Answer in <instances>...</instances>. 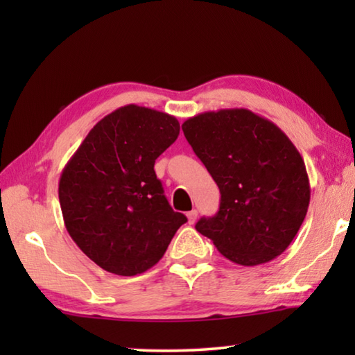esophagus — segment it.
<instances>
[{
  "instance_id": "obj_1",
  "label": "esophagus",
  "mask_w": 355,
  "mask_h": 355,
  "mask_svg": "<svg viewBox=\"0 0 355 355\" xmlns=\"http://www.w3.org/2000/svg\"><path fill=\"white\" fill-rule=\"evenodd\" d=\"M186 218H188L189 224H194V222L197 220V209H191V211L186 213Z\"/></svg>"
}]
</instances>
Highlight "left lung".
Returning <instances> with one entry per match:
<instances>
[{"label":"left lung","instance_id":"8db88e82","mask_svg":"<svg viewBox=\"0 0 355 355\" xmlns=\"http://www.w3.org/2000/svg\"><path fill=\"white\" fill-rule=\"evenodd\" d=\"M182 128L220 191L219 211L197 222V232L243 266L279 257L310 203L307 169L290 137L245 107L197 114Z\"/></svg>","mask_w":355,"mask_h":355}]
</instances>
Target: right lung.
<instances>
[{"mask_svg":"<svg viewBox=\"0 0 355 355\" xmlns=\"http://www.w3.org/2000/svg\"><path fill=\"white\" fill-rule=\"evenodd\" d=\"M178 133L171 114L127 105L101 119L65 164L58 191L65 228L105 271L146 272L188 220L171 208L153 169Z\"/></svg>","mask_w":355,"mask_h":355,"instance_id":"1","label":"right lung"}]
</instances>
